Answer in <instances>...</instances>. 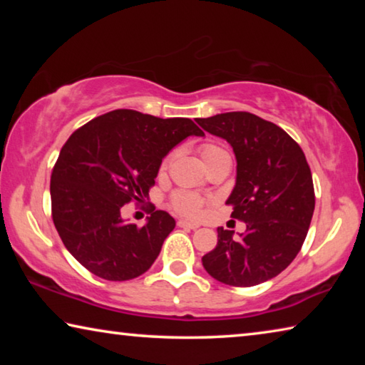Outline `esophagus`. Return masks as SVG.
I'll return each mask as SVG.
<instances>
[{
    "instance_id": "obj_1",
    "label": "esophagus",
    "mask_w": 365,
    "mask_h": 365,
    "mask_svg": "<svg viewBox=\"0 0 365 365\" xmlns=\"http://www.w3.org/2000/svg\"><path fill=\"white\" fill-rule=\"evenodd\" d=\"M177 225L180 228H187V230H196V228H200V224H196V222H188V220H178Z\"/></svg>"
}]
</instances>
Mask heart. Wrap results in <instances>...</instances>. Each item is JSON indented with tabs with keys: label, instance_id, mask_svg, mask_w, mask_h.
Masks as SVG:
<instances>
[{
	"label": "heart",
	"instance_id": "b5f03b06",
	"mask_svg": "<svg viewBox=\"0 0 365 365\" xmlns=\"http://www.w3.org/2000/svg\"><path fill=\"white\" fill-rule=\"evenodd\" d=\"M224 153L225 151L222 150V148L215 146V145H202L201 146V156H202V159H205V163H207L209 159H212ZM169 160H170V158L164 159L163 165H160V170L168 169ZM202 205H205V201H202L200 196H196L195 193H188V191H178V193L172 196V200H170V206L174 207V211H177L182 215H188V217H196V215H200Z\"/></svg>",
	"mask_w": 365,
	"mask_h": 365
}]
</instances>
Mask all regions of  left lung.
<instances>
[{"label":"left lung","instance_id":"left-lung-1","mask_svg":"<svg viewBox=\"0 0 365 365\" xmlns=\"http://www.w3.org/2000/svg\"><path fill=\"white\" fill-rule=\"evenodd\" d=\"M227 140L237 158V183L227 205L246 232L217 228V246L202 256L207 274L230 287H255L274 279L298 255L316 206L304 153L275 123L251 113L196 119Z\"/></svg>","mask_w":365,"mask_h":365}]
</instances>
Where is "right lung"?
Instances as JSON below:
<instances>
[{"instance_id":"right-lung-1","label":"right lung","mask_w":365,"mask_h":365,"mask_svg":"<svg viewBox=\"0 0 365 365\" xmlns=\"http://www.w3.org/2000/svg\"><path fill=\"white\" fill-rule=\"evenodd\" d=\"M191 135L205 133L187 117L115 109L66 141L49 187L53 222L67 251L91 274L132 280L156 261L174 217L153 206L146 225L137 227L123 222L120 209L145 201L165 154Z\"/></svg>"}]
</instances>
